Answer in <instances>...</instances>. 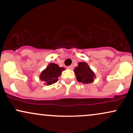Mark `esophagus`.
Wrapping results in <instances>:
<instances>
[{
  "label": "esophagus",
  "mask_w": 133,
  "mask_h": 133,
  "mask_svg": "<svg viewBox=\"0 0 133 133\" xmlns=\"http://www.w3.org/2000/svg\"><path fill=\"white\" fill-rule=\"evenodd\" d=\"M67 68L69 69H73V65H69V66L67 67Z\"/></svg>",
  "instance_id": "esophagus-1"
}]
</instances>
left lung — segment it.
I'll use <instances>...</instances> for the list:
<instances>
[{
  "label": "left lung",
  "instance_id": "left-lung-1",
  "mask_svg": "<svg viewBox=\"0 0 133 133\" xmlns=\"http://www.w3.org/2000/svg\"><path fill=\"white\" fill-rule=\"evenodd\" d=\"M74 71L77 80L83 84L91 83L94 81V77H96L94 72L86 62H79L78 65L74 68Z\"/></svg>",
  "mask_w": 133,
  "mask_h": 133
}]
</instances>
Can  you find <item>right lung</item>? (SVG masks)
I'll return each instance as SVG.
<instances>
[{"instance_id":"obj_1","label":"right lung","mask_w":133,"mask_h":133,"mask_svg":"<svg viewBox=\"0 0 133 133\" xmlns=\"http://www.w3.org/2000/svg\"><path fill=\"white\" fill-rule=\"evenodd\" d=\"M64 70H65L64 68H60L56 64L50 63L46 69L42 71L39 78L47 85H51L57 82L58 77Z\"/></svg>"}]
</instances>
